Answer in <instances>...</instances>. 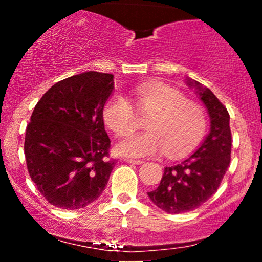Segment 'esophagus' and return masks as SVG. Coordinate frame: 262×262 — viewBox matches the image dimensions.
Returning <instances> with one entry per match:
<instances>
[{
    "label": "esophagus",
    "instance_id": "1",
    "mask_svg": "<svg viewBox=\"0 0 262 262\" xmlns=\"http://www.w3.org/2000/svg\"><path fill=\"white\" fill-rule=\"evenodd\" d=\"M124 161L129 162V164H134V165H141L143 164V160H134V159H124Z\"/></svg>",
    "mask_w": 262,
    "mask_h": 262
}]
</instances>
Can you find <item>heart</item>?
<instances>
[{
  "label": "heart",
  "mask_w": 262,
  "mask_h": 262,
  "mask_svg": "<svg viewBox=\"0 0 262 262\" xmlns=\"http://www.w3.org/2000/svg\"><path fill=\"white\" fill-rule=\"evenodd\" d=\"M138 112L150 113L143 133H129L116 145L119 155L148 158L165 154L179 158L191 151L202 140L207 129L206 112L200 104L186 101L173 87L160 82H145L132 89ZM103 119L114 133L125 134L135 127L133 106L121 95L104 104Z\"/></svg>",
  "instance_id": "obj_1"
}]
</instances>
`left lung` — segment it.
<instances>
[{
	"mask_svg": "<svg viewBox=\"0 0 262 262\" xmlns=\"http://www.w3.org/2000/svg\"><path fill=\"white\" fill-rule=\"evenodd\" d=\"M188 87L203 102L208 112L210 129L198 149L187 159L164 169L158 188L148 192L156 207L180 214L198 208L217 192L230 162V117L227 108L209 89L186 77Z\"/></svg>",
	"mask_w": 262,
	"mask_h": 262,
	"instance_id": "obj_1",
	"label": "left lung"
}]
</instances>
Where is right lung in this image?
I'll return each instance as SVG.
<instances>
[{"mask_svg":"<svg viewBox=\"0 0 262 262\" xmlns=\"http://www.w3.org/2000/svg\"><path fill=\"white\" fill-rule=\"evenodd\" d=\"M114 90L112 74L87 71L59 81L44 93L27 125L29 176L53 206L80 209L106 188L114 160L103 108Z\"/></svg>","mask_w":262,"mask_h":262,"instance_id":"add662e5","label":"right lung"}]
</instances>
